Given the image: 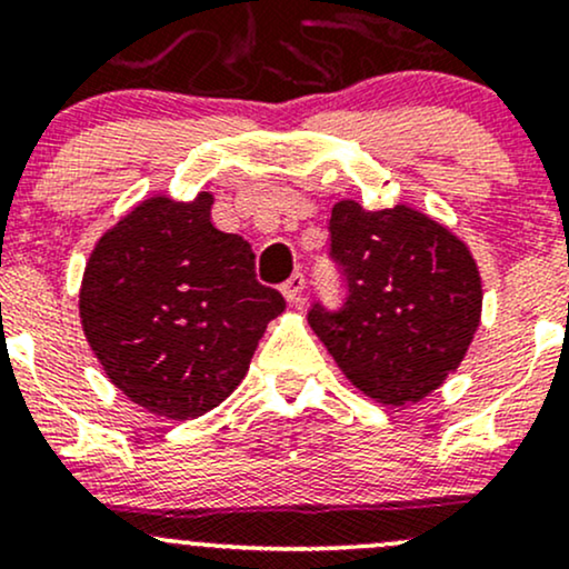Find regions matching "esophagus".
<instances>
[{
	"mask_svg": "<svg viewBox=\"0 0 569 569\" xmlns=\"http://www.w3.org/2000/svg\"><path fill=\"white\" fill-rule=\"evenodd\" d=\"M302 291H305V276H302V272H293V276L286 280L283 286H280V293H283L289 302H299V299H302Z\"/></svg>",
	"mask_w": 569,
	"mask_h": 569,
	"instance_id": "esophagus-1",
	"label": "esophagus"
}]
</instances>
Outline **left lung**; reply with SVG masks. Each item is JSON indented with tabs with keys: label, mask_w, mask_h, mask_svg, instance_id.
<instances>
[{
	"label": "left lung",
	"mask_w": 569,
	"mask_h": 569,
	"mask_svg": "<svg viewBox=\"0 0 569 569\" xmlns=\"http://www.w3.org/2000/svg\"><path fill=\"white\" fill-rule=\"evenodd\" d=\"M331 259L348 297L316 302L312 331L363 393L403 407L460 367L481 318V278L457 234L409 206L331 208Z\"/></svg>",
	"instance_id": "8db88e82"
}]
</instances>
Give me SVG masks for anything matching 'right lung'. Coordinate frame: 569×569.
<instances>
[{
	"instance_id": "1",
	"label": "right lung",
	"mask_w": 569,
	"mask_h": 569,
	"mask_svg": "<svg viewBox=\"0 0 569 569\" xmlns=\"http://www.w3.org/2000/svg\"><path fill=\"white\" fill-rule=\"evenodd\" d=\"M211 192L139 202L101 234L82 276V329L103 371L168 420L219 407L286 310L257 280L248 240L211 224Z\"/></svg>"
}]
</instances>
